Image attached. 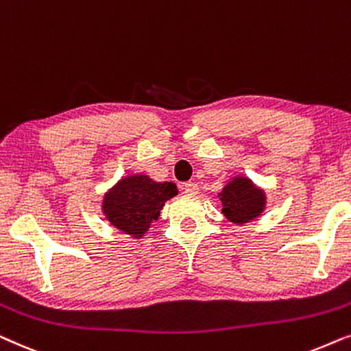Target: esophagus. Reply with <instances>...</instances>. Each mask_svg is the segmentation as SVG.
<instances>
[{
    "label": "esophagus",
    "mask_w": 351,
    "mask_h": 351,
    "mask_svg": "<svg viewBox=\"0 0 351 351\" xmlns=\"http://www.w3.org/2000/svg\"><path fill=\"white\" fill-rule=\"evenodd\" d=\"M183 191L188 195H195L199 193V184L194 183V181H189V183L183 184Z\"/></svg>",
    "instance_id": "34e87169"
}]
</instances>
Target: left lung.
<instances>
[{"label":"left lung","mask_w":351,"mask_h":351,"mask_svg":"<svg viewBox=\"0 0 351 351\" xmlns=\"http://www.w3.org/2000/svg\"><path fill=\"white\" fill-rule=\"evenodd\" d=\"M218 197L223 204L224 217L239 226L258 218L266 207L265 191L244 175L232 176Z\"/></svg>","instance_id":"8db88e82"}]
</instances>
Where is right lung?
Returning a JSON list of instances; mask_svg holds the SVG:
<instances>
[{
  "label": "right lung",
  "instance_id": "obj_1",
  "mask_svg": "<svg viewBox=\"0 0 351 351\" xmlns=\"http://www.w3.org/2000/svg\"><path fill=\"white\" fill-rule=\"evenodd\" d=\"M178 194L170 181H154L144 173L123 176L102 197L107 221L133 239H143L154 219L160 217L167 200Z\"/></svg>",
  "mask_w": 351,
  "mask_h": 351
}]
</instances>
